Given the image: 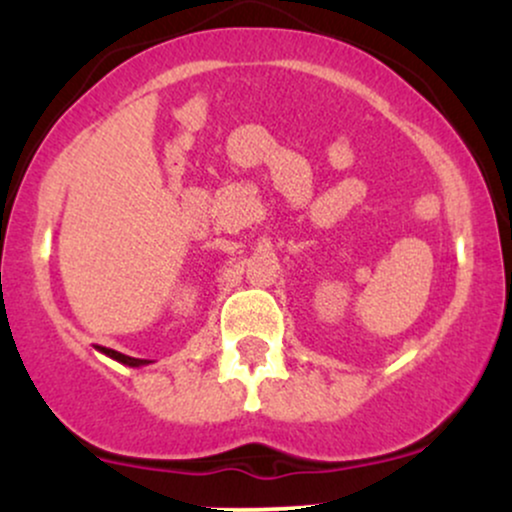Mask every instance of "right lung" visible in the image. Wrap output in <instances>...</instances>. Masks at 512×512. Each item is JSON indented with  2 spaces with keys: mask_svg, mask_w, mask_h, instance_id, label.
Here are the masks:
<instances>
[{
  "mask_svg": "<svg viewBox=\"0 0 512 512\" xmlns=\"http://www.w3.org/2000/svg\"><path fill=\"white\" fill-rule=\"evenodd\" d=\"M101 351L105 356L115 358L117 363H125V366H132V368H139V366H149V358H132V356H125L120 354V351H113V349H105V346H101Z\"/></svg>",
  "mask_w": 512,
  "mask_h": 512,
  "instance_id": "add662e5",
  "label": "right lung"
}]
</instances>
